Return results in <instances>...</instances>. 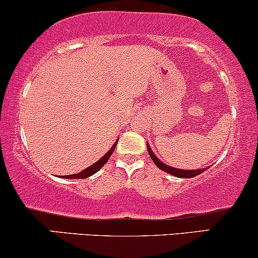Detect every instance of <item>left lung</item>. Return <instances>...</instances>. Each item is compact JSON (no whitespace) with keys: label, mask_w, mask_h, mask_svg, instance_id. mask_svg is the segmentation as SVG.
I'll use <instances>...</instances> for the list:
<instances>
[{"label":"left lung","mask_w":258,"mask_h":258,"mask_svg":"<svg viewBox=\"0 0 258 258\" xmlns=\"http://www.w3.org/2000/svg\"><path fill=\"white\" fill-rule=\"evenodd\" d=\"M147 151H148L149 155H151L152 160L154 161V164L157 165V166L160 168V170H163V171H165V172L172 174V176H176L178 178H192V177L199 176V174H201L202 172H205V171H206V168H199V170H182V168L171 167L166 164L161 163V161L159 160L157 157H155V154L153 153V151H152L148 144H147ZM207 168H208V167H207Z\"/></svg>","instance_id":"obj_1"}]
</instances>
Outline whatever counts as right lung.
Instances as JSON below:
<instances>
[{
	"instance_id": "add662e5",
	"label": "right lung",
	"mask_w": 258,
	"mask_h": 258,
	"mask_svg": "<svg viewBox=\"0 0 258 258\" xmlns=\"http://www.w3.org/2000/svg\"><path fill=\"white\" fill-rule=\"evenodd\" d=\"M117 142H118V140H117V141L114 142V145L112 146V147L110 148V151L107 152V153L105 154L103 158L99 159V160H98L97 163H94L93 165H91L90 167L85 168V170H84V171H81V172L75 173V174H69V176H63V178H68V179H79V178H87V177L92 176V174H94L95 172H98V171H99L100 168L103 167L105 164H106V161L109 160V159H110L111 154L113 153L114 148H116Z\"/></svg>"
}]
</instances>
